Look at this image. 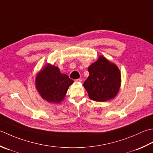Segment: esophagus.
Returning <instances> with one entry per match:
<instances>
[{"mask_svg":"<svg viewBox=\"0 0 153 153\" xmlns=\"http://www.w3.org/2000/svg\"><path fill=\"white\" fill-rule=\"evenodd\" d=\"M76 82H82V79H77L76 80Z\"/></svg>","mask_w":153,"mask_h":153,"instance_id":"obj_1","label":"esophagus"}]
</instances>
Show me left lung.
<instances>
[{
    "instance_id": "1",
    "label": "left lung",
    "mask_w": 153,
    "mask_h": 153,
    "mask_svg": "<svg viewBox=\"0 0 153 153\" xmlns=\"http://www.w3.org/2000/svg\"><path fill=\"white\" fill-rule=\"evenodd\" d=\"M89 76L83 86L91 100L104 102L115 98L121 84V75L117 65L103 56L88 67Z\"/></svg>"
}]
</instances>
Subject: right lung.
I'll return each instance as SVG.
<instances>
[{"instance_id":"add662e5","label":"right lung","mask_w":153,"mask_h":153,"mask_svg":"<svg viewBox=\"0 0 153 153\" xmlns=\"http://www.w3.org/2000/svg\"><path fill=\"white\" fill-rule=\"evenodd\" d=\"M74 81L62 74L58 67L47 64L37 73L35 87L43 100L48 103H59L64 100Z\"/></svg>"}]
</instances>
